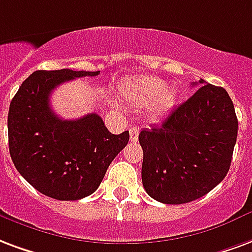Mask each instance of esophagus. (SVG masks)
<instances>
[{
  "instance_id": "obj_1",
  "label": "esophagus",
  "mask_w": 252,
  "mask_h": 252,
  "mask_svg": "<svg viewBox=\"0 0 252 252\" xmlns=\"http://www.w3.org/2000/svg\"><path fill=\"white\" fill-rule=\"evenodd\" d=\"M139 128L137 126H131V129H129V139L131 141H137L139 139Z\"/></svg>"
}]
</instances>
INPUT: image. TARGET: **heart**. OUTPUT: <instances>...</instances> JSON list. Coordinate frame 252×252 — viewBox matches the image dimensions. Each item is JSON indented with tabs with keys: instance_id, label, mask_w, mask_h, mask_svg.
<instances>
[{
	"instance_id": "obj_1",
	"label": "heart",
	"mask_w": 252,
	"mask_h": 252,
	"mask_svg": "<svg viewBox=\"0 0 252 252\" xmlns=\"http://www.w3.org/2000/svg\"><path fill=\"white\" fill-rule=\"evenodd\" d=\"M124 96L129 105L136 108H145L151 105L152 117L164 116L176 101V91L172 87H167L163 79L155 76H144L135 80L126 89Z\"/></svg>"
}]
</instances>
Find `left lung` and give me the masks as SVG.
Masks as SVG:
<instances>
[{"mask_svg":"<svg viewBox=\"0 0 252 252\" xmlns=\"http://www.w3.org/2000/svg\"><path fill=\"white\" fill-rule=\"evenodd\" d=\"M159 126L143 129L141 180L155 200L192 202L215 188L231 165L238 119L228 93L203 79Z\"/></svg>","mask_w":252,"mask_h":252,"instance_id":"1","label":"left lung"}]
</instances>
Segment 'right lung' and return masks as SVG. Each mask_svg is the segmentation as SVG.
I'll use <instances>...</instances> for the list:
<instances>
[{
	"instance_id": "add662e5",
	"label": "right lung",
	"mask_w": 252,
	"mask_h": 252,
	"mask_svg": "<svg viewBox=\"0 0 252 252\" xmlns=\"http://www.w3.org/2000/svg\"><path fill=\"white\" fill-rule=\"evenodd\" d=\"M100 72L36 70L21 84L7 115L9 152L17 171L37 191L57 200H79L98 188L112 160L129 140L113 135L96 113L63 120L49 96L60 84Z\"/></svg>"
}]
</instances>
